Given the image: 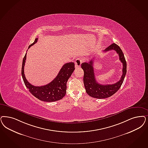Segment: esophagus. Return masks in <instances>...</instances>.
Listing matches in <instances>:
<instances>
[{"mask_svg":"<svg viewBox=\"0 0 148 148\" xmlns=\"http://www.w3.org/2000/svg\"><path fill=\"white\" fill-rule=\"evenodd\" d=\"M82 60L81 58H77V60L75 61V68H79V66H81V64H82Z\"/></svg>","mask_w":148,"mask_h":148,"instance_id":"1","label":"esophagus"}]
</instances>
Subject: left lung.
<instances>
[{"label": "left lung", "instance_id": "1", "mask_svg": "<svg viewBox=\"0 0 148 148\" xmlns=\"http://www.w3.org/2000/svg\"><path fill=\"white\" fill-rule=\"evenodd\" d=\"M114 50L119 56V59L122 62V75L120 80L114 84L102 85L96 81L94 73L93 62L94 59L92 58L87 62H84L82 64V68L84 72V84L87 93L91 97L102 99L110 97L115 93L121 86L124 80L127 71V64L124 55L120 47L115 43H113L106 48L104 52L110 50Z\"/></svg>", "mask_w": 148, "mask_h": 148}]
</instances>
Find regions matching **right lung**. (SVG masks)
Instances as JSON below:
<instances>
[{
	"mask_svg": "<svg viewBox=\"0 0 148 148\" xmlns=\"http://www.w3.org/2000/svg\"><path fill=\"white\" fill-rule=\"evenodd\" d=\"M37 41L38 38H36L34 42L29 46L28 49L35 44ZM26 55L27 53L23 59L21 74L24 83L29 91L36 98L44 102H55L62 99L66 93L67 81L75 69L74 63L69 62L64 64L57 77L49 84L44 86H35L27 80L25 75L24 66Z\"/></svg>",
	"mask_w": 148,
	"mask_h": 148,
	"instance_id": "1",
	"label": "right lung"
}]
</instances>
